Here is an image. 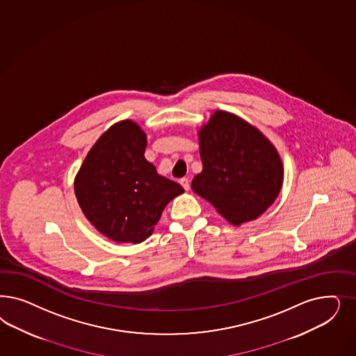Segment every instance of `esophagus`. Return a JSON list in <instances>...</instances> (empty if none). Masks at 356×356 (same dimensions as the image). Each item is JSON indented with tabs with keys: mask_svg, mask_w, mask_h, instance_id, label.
Segmentation results:
<instances>
[{
	"mask_svg": "<svg viewBox=\"0 0 356 356\" xmlns=\"http://www.w3.org/2000/svg\"><path fill=\"white\" fill-rule=\"evenodd\" d=\"M179 182H181V184L184 186V188L186 191H188V190H190V179H188V178H182Z\"/></svg>",
	"mask_w": 356,
	"mask_h": 356,
	"instance_id": "34e87169",
	"label": "esophagus"
}]
</instances>
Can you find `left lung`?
Listing matches in <instances>:
<instances>
[{
  "label": "left lung",
  "instance_id": "8db88e82",
  "mask_svg": "<svg viewBox=\"0 0 356 356\" xmlns=\"http://www.w3.org/2000/svg\"><path fill=\"white\" fill-rule=\"evenodd\" d=\"M203 170L194 193L233 225L259 218L279 195L284 168L274 144L240 116L218 110L197 132Z\"/></svg>",
  "mask_w": 356,
  "mask_h": 356
}]
</instances>
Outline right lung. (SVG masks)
Segmentation results:
<instances>
[{"instance_id": "add662e5", "label": "right lung", "mask_w": 356, "mask_h": 356, "mask_svg": "<svg viewBox=\"0 0 356 356\" xmlns=\"http://www.w3.org/2000/svg\"><path fill=\"white\" fill-rule=\"evenodd\" d=\"M147 135L126 119L95 141L74 178V194L92 225L119 243L145 241L162 211L184 193L145 160Z\"/></svg>"}]
</instances>
